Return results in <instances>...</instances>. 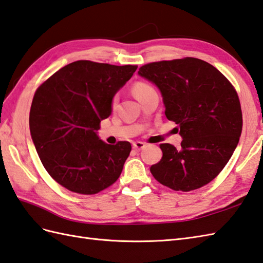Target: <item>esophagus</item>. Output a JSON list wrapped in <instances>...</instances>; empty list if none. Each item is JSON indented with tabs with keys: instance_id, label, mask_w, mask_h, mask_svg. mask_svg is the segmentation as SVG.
Listing matches in <instances>:
<instances>
[{
	"instance_id": "obj_1",
	"label": "esophagus",
	"mask_w": 263,
	"mask_h": 263,
	"mask_svg": "<svg viewBox=\"0 0 263 263\" xmlns=\"http://www.w3.org/2000/svg\"><path fill=\"white\" fill-rule=\"evenodd\" d=\"M145 146H146V144L145 143H143V142H135V143H133V147L135 148V149H143Z\"/></svg>"
}]
</instances>
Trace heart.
Returning <instances> with one entry per match:
<instances>
[{"label":"heart","instance_id":"1","mask_svg":"<svg viewBox=\"0 0 263 263\" xmlns=\"http://www.w3.org/2000/svg\"><path fill=\"white\" fill-rule=\"evenodd\" d=\"M152 91H154V87L146 82H143V81H137V82H135L133 85V93L134 96L137 98L138 101L141 100L144 96L148 95ZM117 100H118V98L115 96L111 100V106H115L117 103Z\"/></svg>","mask_w":263,"mask_h":263}]
</instances>
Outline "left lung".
I'll use <instances>...</instances> for the list:
<instances>
[{
	"instance_id": "1",
	"label": "left lung",
	"mask_w": 263,
	"mask_h": 263,
	"mask_svg": "<svg viewBox=\"0 0 263 263\" xmlns=\"http://www.w3.org/2000/svg\"><path fill=\"white\" fill-rule=\"evenodd\" d=\"M138 74L159 87L166 118L183 138L180 148L160 144L163 156L151 173L176 191L206 185L240 141L243 119L235 87L217 68L194 57L145 64Z\"/></svg>"
}]
</instances>
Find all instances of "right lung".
<instances>
[{"label": "right lung", "mask_w": 263, "mask_h": 263, "mask_svg": "<svg viewBox=\"0 0 263 263\" xmlns=\"http://www.w3.org/2000/svg\"><path fill=\"white\" fill-rule=\"evenodd\" d=\"M136 69L137 65L77 61L36 90L29 116L31 137L46 171L64 188L96 195L120 177L130 143L109 145L97 132L111 114L116 92Z\"/></svg>", "instance_id": "1"}]
</instances>
